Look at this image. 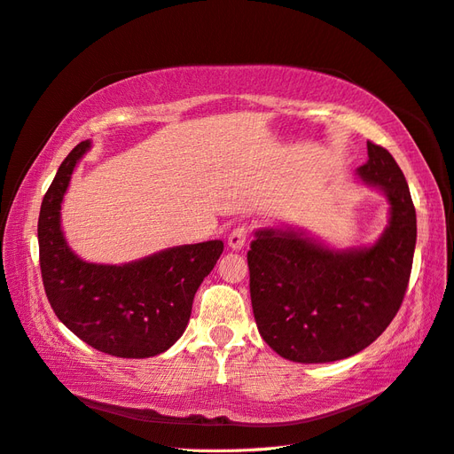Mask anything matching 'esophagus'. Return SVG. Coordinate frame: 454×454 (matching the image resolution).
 Returning <instances> with one entry per match:
<instances>
[{
	"label": "esophagus",
	"instance_id": "34e87169",
	"mask_svg": "<svg viewBox=\"0 0 454 454\" xmlns=\"http://www.w3.org/2000/svg\"><path fill=\"white\" fill-rule=\"evenodd\" d=\"M246 243H247V228L238 226V228H234V230L230 231V236H228L230 249L241 251L243 247H246Z\"/></svg>",
	"mask_w": 454,
	"mask_h": 454
}]
</instances>
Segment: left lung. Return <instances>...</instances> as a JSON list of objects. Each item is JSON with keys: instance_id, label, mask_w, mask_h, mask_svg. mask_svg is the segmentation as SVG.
<instances>
[{"instance_id": "obj_1", "label": "left lung", "mask_w": 454, "mask_h": 454, "mask_svg": "<svg viewBox=\"0 0 454 454\" xmlns=\"http://www.w3.org/2000/svg\"><path fill=\"white\" fill-rule=\"evenodd\" d=\"M358 178L389 201V226L370 247L335 251L303 231L262 228L247 253L259 333L294 363H333L383 333L404 299L416 246L409 184L387 149L368 142Z\"/></svg>"}]
</instances>
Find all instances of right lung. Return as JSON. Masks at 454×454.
<instances>
[{
  "label": "right lung",
  "mask_w": 454,
  "mask_h": 454,
  "mask_svg": "<svg viewBox=\"0 0 454 454\" xmlns=\"http://www.w3.org/2000/svg\"><path fill=\"white\" fill-rule=\"evenodd\" d=\"M80 142L45 192L40 218V269L50 305L65 326L101 353L147 358L180 340L197 287L215 269L220 239L170 247L126 264L86 262L67 246L61 203L76 162L90 149Z\"/></svg>",
  "instance_id": "obj_1"
}]
</instances>
